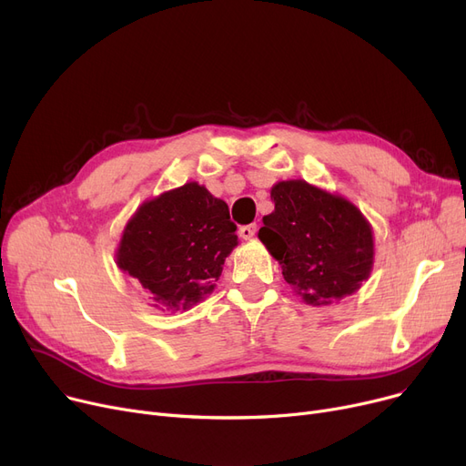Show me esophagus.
Instances as JSON below:
<instances>
[{"label":"esophagus","instance_id":"obj_1","mask_svg":"<svg viewBox=\"0 0 466 466\" xmlns=\"http://www.w3.org/2000/svg\"><path fill=\"white\" fill-rule=\"evenodd\" d=\"M257 234V225L253 223V225H243V227H239V236L243 238V239H249V238H253Z\"/></svg>","mask_w":466,"mask_h":466}]
</instances>
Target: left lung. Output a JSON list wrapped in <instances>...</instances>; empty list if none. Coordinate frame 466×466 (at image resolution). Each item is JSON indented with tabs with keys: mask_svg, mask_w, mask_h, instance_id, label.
Listing matches in <instances>:
<instances>
[{
	"mask_svg": "<svg viewBox=\"0 0 466 466\" xmlns=\"http://www.w3.org/2000/svg\"><path fill=\"white\" fill-rule=\"evenodd\" d=\"M272 202L276 209L262 217L258 238L306 302L330 304L369 278L372 228L353 204L306 181L278 183Z\"/></svg>",
	"mask_w": 466,
	"mask_h": 466,
	"instance_id": "left-lung-1",
	"label": "left lung"
}]
</instances>
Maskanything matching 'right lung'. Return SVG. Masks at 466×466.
Wrapping results in <instances>:
<instances>
[{
    "label": "right lung",
    "instance_id": "1",
    "mask_svg": "<svg viewBox=\"0 0 466 466\" xmlns=\"http://www.w3.org/2000/svg\"><path fill=\"white\" fill-rule=\"evenodd\" d=\"M236 246L228 206L198 183H187L136 211L116 262L158 304L188 309L213 290Z\"/></svg>",
    "mask_w": 466,
    "mask_h": 466
}]
</instances>
